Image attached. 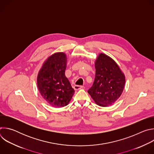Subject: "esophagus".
I'll return each mask as SVG.
<instances>
[{
  "label": "esophagus",
  "instance_id": "1",
  "mask_svg": "<svg viewBox=\"0 0 154 154\" xmlns=\"http://www.w3.org/2000/svg\"><path fill=\"white\" fill-rule=\"evenodd\" d=\"M83 86H80V85H74V89L75 90H80L82 88H83Z\"/></svg>",
  "mask_w": 154,
  "mask_h": 154
}]
</instances>
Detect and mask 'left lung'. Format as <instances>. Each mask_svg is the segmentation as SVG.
Here are the masks:
<instances>
[{
  "mask_svg": "<svg viewBox=\"0 0 154 154\" xmlns=\"http://www.w3.org/2000/svg\"><path fill=\"white\" fill-rule=\"evenodd\" d=\"M96 75L93 85L88 93L100 106L113 104L124 88L125 77L116 61L100 53L95 61Z\"/></svg>",
  "mask_w": 154,
  "mask_h": 154,
  "instance_id": "1",
  "label": "left lung"
}]
</instances>
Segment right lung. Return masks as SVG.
<instances>
[{
    "instance_id": "add662e5",
    "label": "right lung",
    "mask_w": 154,
    "mask_h": 154,
    "mask_svg": "<svg viewBox=\"0 0 154 154\" xmlns=\"http://www.w3.org/2000/svg\"><path fill=\"white\" fill-rule=\"evenodd\" d=\"M67 57L64 52H56L43 63L37 76L38 90L43 99L56 108L66 106L74 90L65 75Z\"/></svg>"
}]
</instances>
